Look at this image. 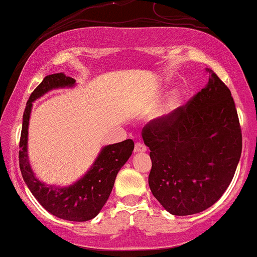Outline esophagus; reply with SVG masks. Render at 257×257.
Segmentation results:
<instances>
[{
	"instance_id": "obj_1",
	"label": "esophagus",
	"mask_w": 257,
	"mask_h": 257,
	"mask_svg": "<svg viewBox=\"0 0 257 257\" xmlns=\"http://www.w3.org/2000/svg\"><path fill=\"white\" fill-rule=\"evenodd\" d=\"M146 146L144 145V144H141V143H137L135 144V146H134V152L135 153H140V152H146Z\"/></svg>"
}]
</instances>
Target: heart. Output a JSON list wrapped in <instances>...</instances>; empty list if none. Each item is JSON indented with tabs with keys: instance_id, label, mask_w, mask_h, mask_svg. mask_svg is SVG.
Here are the masks:
<instances>
[{
	"instance_id": "obj_1",
	"label": "heart",
	"mask_w": 257,
	"mask_h": 257,
	"mask_svg": "<svg viewBox=\"0 0 257 257\" xmlns=\"http://www.w3.org/2000/svg\"><path fill=\"white\" fill-rule=\"evenodd\" d=\"M180 101H181V94H180V91L179 90L172 91L169 98L167 100L166 105H164L163 110H162L161 113H159V116H161L162 118H167V117H169L170 114H172L173 112L179 107Z\"/></svg>"
}]
</instances>
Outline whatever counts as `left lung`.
<instances>
[{"label":"left lung","instance_id":"8db88e82","mask_svg":"<svg viewBox=\"0 0 257 257\" xmlns=\"http://www.w3.org/2000/svg\"><path fill=\"white\" fill-rule=\"evenodd\" d=\"M187 105L143 129L152 168L149 185L170 214L210 208L231 184L241 155V132L228 88L213 70Z\"/></svg>","mask_w":257,"mask_h":257}]
</instances>
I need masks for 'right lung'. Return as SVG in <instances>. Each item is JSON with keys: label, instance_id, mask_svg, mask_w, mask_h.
Instances as JSON below:
<instances>
[{"label": "right lung", "instance_id": "add662e5", "mask_svg": "<svg viewBox=\"0 0 257 257\" xmlns=\"http://www.w3.org/2000/svg\"><path fill=\"white\" fill-rule=\"evenodd\" d=\"M75 85L76 81L73 78L67 77L64 73H53L46 76L32 91L23 114L19 166L26 186L48 213L59 219L83 222L94 219L107 202L117 174L132 156L134 143L128 139L122 143L102 147L88 172L72 185L63 187L41 181L32 170L28 153L29 122L32 105L48 91L59 88H72Z\"/></svg>", "mask_w": 257, "mask_h": 257}]
</instances>
